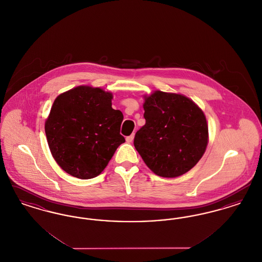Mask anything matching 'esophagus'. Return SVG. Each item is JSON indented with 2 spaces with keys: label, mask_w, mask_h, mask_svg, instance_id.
I'll return each mask as SVG.
<instances>
[{
  "label": "esophagus",
  "mask_w": 262,
  "mask_h": 262,
  "mask_svg": "<svg viewBox=\"0 0 262 262\" xmlns=\"http://www.w3.org/2000/svg\"><path fill=\"white\" fill-rule=\"evenodd\" d=\"M134 138H135V134L130 135L129 137H126V138H125V140H126V142H132V141L134 140Z\"/></svg>",
  "instance_id": "obj_1"
}]
</instances>
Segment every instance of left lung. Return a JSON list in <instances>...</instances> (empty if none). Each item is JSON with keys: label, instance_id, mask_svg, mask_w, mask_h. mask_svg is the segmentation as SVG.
<instances>
[{"label": "left lung", "instance_id": "1", "mask_svg": "<svg viewBox=\"0 0 262 262\" xmlns=\"http://www.w3.org/2000/svg\"><path fill=\"white\" fill-rule=\"evenodd\" d=\"M144 119L135 147L150 170L160 177L176 178L193 168L208 143L204 113L182 94L154 91L144 97Z\"/></svg>", "mask_w": 262, "mask_h": 262}]
</instances>
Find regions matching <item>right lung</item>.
Listing matches in <instances>:
<instances>
[{"label":"right lung","instance_id":"1","mask_svg":"<svg viewBox=\"0 0 262 262\" xmlns=\"http://www.w3.org/2000/svg\"><path fill=\"white\" fill-rule=\"evenodd\" d=\"M113 94L77 86L60 94L45 122L51 153L68 174L86 180L101 174L117 148L124 116L112 108Z\"/></svg>","mask_w":262,"mask_h":262}]
</instances>
